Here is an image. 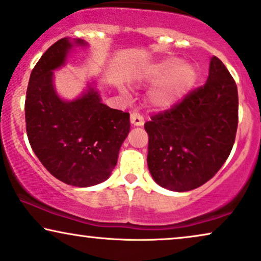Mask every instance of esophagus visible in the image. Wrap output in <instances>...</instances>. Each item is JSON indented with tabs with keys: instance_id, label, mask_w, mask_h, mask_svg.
I'll use <instances>...</instances> for the list:
<instances>
[{
	"instance_id": "esophagus-1",
	"label": "esophagus",
	"mask_w": 261,
	"mask_h": 261,
	"mask_svg": "<svg viewBox=\"0 0 261 261\" xmlns=\"http://www.w3.org/2000/svg\"><path fill=\"white\" fill-rule=\"evenodd\" d=\"M130 123L134 124V126H143L144 118L141 116V114L137 113V111H133V113L130 114Z\"/></svg>"
}]
</instances>
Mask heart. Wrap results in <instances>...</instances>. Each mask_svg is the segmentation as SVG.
<instances>
[{
  "mask_svg": "<svg viewBox=\"0 0 261 261\" xmlns=\"http://www.w3.org/2000/svg\"><path fill=\"white\" fill-rule=\"evenodd\" d=\"M154 83L148 91V103L154 108H169L187 93L195 80V70L191 64L181 63L174 57L161 60L145 67L139 83Z\"/></svg>",
  "mask_w": 261,
  "mask_h": 261,
  "instance_id": "obj_1",
  "label": "heart"
}]
</instances>
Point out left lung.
<instances>
[{
	"label": "left lung",
	"mask_w": 261,
	"mask_h": 261,
	"mask_svg": "<svg viewBox=\"0 0 261 261\" xmlns=\"http://www.w3.org/2000/svg\"><path fill=\"white\" fill-rule=\"evenodd\" d=\"M238 123V86L222 61L213 56L204 85L145 123L153 180L176 192L206 184L229 157Z\"/></svg>",
	"instance_id": "left-lung-1"
}]
</instances>
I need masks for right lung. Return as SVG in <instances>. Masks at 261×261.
Wrapping results in <instances>:
<instances>
[{
  "label": "right lung",
  "mask_w": 261,
  "mask_h": 261,
  "mask_svg": "<svg viewBox=\"0 0 261 261\" xmlns=\"http://www.w3.org/2000/svg\"><path fill=\"white\" fill-rule=\"evenodd\" d=\"M77 43L84 44L83 40ZM72 46L63 38L32 69L25 99L26 133L33 152L57 180L90 187L109 177L129 133V113L111 109L96 91L63 101L53 87V70Z\"/></svg>",
  "instance_id": "add662e5"
}]
</instances>
